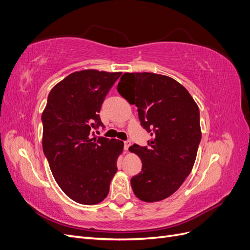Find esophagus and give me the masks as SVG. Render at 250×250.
Wrapping results in <instances>:
<instances>
[{"label": "esophagus", "instance_id": "obj_1", "mask_svg": "<svg viewBox=\"0 0 250 250\" xmlns=\"http://www.w3.org/2000/svg\"><path fill=\"white\" fill-rule=\"evenodd\" d=\"M130 146H131V142L130 141H125L124 142V149H125V151H127L128 149H129Z\"/></svg>", "mask_w": 250, "mask_h": 250}]
</instances>
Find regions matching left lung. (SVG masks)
Listing matches in <instances>:
<instances>
[{"label":"left lung","instance_id":"8db88e82","mask_svg":"<svg viewBox=\"0 0 250 250\" xmlns=\"http://www.w3.org/2000/svg\"><path fill=\"white\" fill-rule=\"evenodd\" d=\"M118 92L138 107L142 126L152 137L148 147L132 145L142 171L131 178L134 195L156 202L175 193L191 173L201 140L199 108L187 88L169 76L125 73Z\"/></svg>","mask_w":250,"mask_h":250}]
</instances>
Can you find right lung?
Instances as JSON below:
<instances>
[{"instance_id": "obj_1", "label": "right lung", "mask_w": 250, "mask_h": 250, "mask_svg": "<svg viewBox=\"0 0 250 250\" xmlns=\"http://www.w3.org/2000/svg\"><path fill=\"white\" fill-rule=\"evenodd\" d=\"M121 74L74 72L51 89L42 111V150L53 176L67 197L81 204L106 198L118 170L124 143L90 133L103 125L101 105Z\"/></svg>"}]
</instances>
